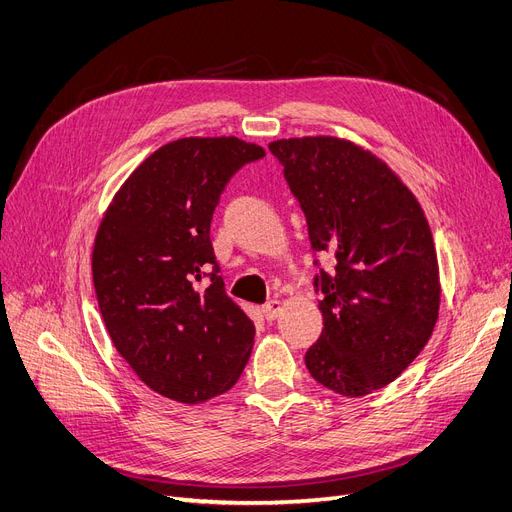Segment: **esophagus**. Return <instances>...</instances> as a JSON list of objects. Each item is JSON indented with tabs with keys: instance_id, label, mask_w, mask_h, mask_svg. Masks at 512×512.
Instances as JSON below:
<instances>
[{
	"instance_id": "1",
	"label": "esophagus",
	"mask_w": 512,
	"mask_h": 512,
	"mask_svg": "<svg viewBox=\"0 0 512 512\" xmlns=\"http://www.w3.org/2000/svg\"><path fill=\"white\" fill-rule=\"evenodd\" d=\"M262 313H264V317H267L269 321H275L279 317V313H281V302L279 300L267 302V304L262 306Z\"/></svg>"
}]
</instances>
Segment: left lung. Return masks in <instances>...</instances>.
<instances>
[{
  "instance_id": "8db88e82",
  "label": "left lung",
  "mask_w": 512,
  "mask_h": 512,
  "mask_svg": "<svg viewBox=\"0 0 512 512\" xmlns=\"http://www.w3.org/2000/svg\"><path fill=\"white\" fill-rule=\"evenodd\" d=\"M309 224L311 248L336 258L315 279L323 332L306 351L311 376L344 397L391 384L431 338L441 283L424 210L403 180L336 136L269 145Z\"/></svg>"
}]
</instances>
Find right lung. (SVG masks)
<instances>
[{
    "label": "right lung",
    "instance_id": "add662e5",
    "mask_svg": "<svg viewBox=\"0 0 512 512\" xmlns=\"http://www.w3.org/2000/svg\"><path fill=\"white\" fill-rule=\"evenodd\" d=\"M260 157V145L235 136L172 140L128 176L98 224L102 321L132 372L178 403L227 393L250 359L256 327L224 294L210 222L231 176Z\"/></svg>",
    "mask_w": 512,
    "mask_h": 512
}]
</instances>
